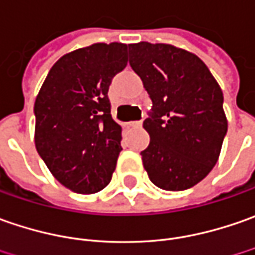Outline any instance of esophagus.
Returning <instances> with one entry per match:
<instances>
[{"label": "esophagus", "mask_w": 255, "mask_h": 255, "mask_svg": "<svg viewBox=\"0 0 255 255\" xmlns=\"http://www.w3.org/2000/svg\"><path fill=\"white\" fill-rule=\"evenodd\" d=\"M127 127H141L142 123L141 121H129V123H126Z\"/></svg>", "instance_id": "obj_1"}]
</instances>
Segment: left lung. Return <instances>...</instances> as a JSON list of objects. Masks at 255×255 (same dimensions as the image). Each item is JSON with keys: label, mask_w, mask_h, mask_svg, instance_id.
<instances>
[{"label": "left lung", "mask_w": 255, "mask_h": 255, "mask_svg": "<svg viewBox=\"0 0 255 255\" xmlns=\"http://www.w3.org/2000/svg\"><path fill=\"white\" fill-rule=\"evenodd\" d=\"M129 65L152 100L144 121L149 145L141 151L151 182L163 190H185L219 159L227 132L223 92L195 53L169 43L128 45Z\"/></svg>", "instance_id": "8db88e82"}]
</instances>
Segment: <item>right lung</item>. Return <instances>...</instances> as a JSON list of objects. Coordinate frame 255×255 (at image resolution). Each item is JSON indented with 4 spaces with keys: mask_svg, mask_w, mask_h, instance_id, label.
Masks as SVG:
<instances>
[{
    "mask_svg": "<svg viewBox=\"0 0 255 255\" xmlns=\"http://www.w3.org/2000/svg\"><path fill=\"white\" fill-rule=\"evenodd\" d=\"M127 45L93 43L60 57L35 100V146L50 173L72 192L90 195L110 183L121 152L109 87L127 66Z\"/></svg>",
    "mask_w": 255,
    "mask_h": 255,
    "instance_id": "add662e5",
    "label": "right lung"
}]
</instances>
